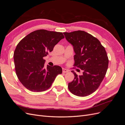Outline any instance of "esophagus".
I'll use <instances>...</instances> for the list:
<instances>
[{
	"instance_id": "esophagus-1",
	"label": "esophagus",
	"mask_w": 125,
	"mask_h": 125,
	"mask_svg": "<svg viewBox=\"0 0 125 125\" xmlns=\"http://www.w3.org/2000/svg\"><path fill=\"white\" fill-rule=\"evenodd\" d=\"M69 71L68 70H67V69H64V68H62V73H68V72Z\"/></svg>"
}]
</instances>
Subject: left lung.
I'll use <instances>...</instances> for the list:
<instances>
[{
  "label": "left lung",
  "mask_w": 125,
  "mask_h": 125,
  "mask_svg": "<svg viewBox=\"0 0 125 125\" xmlns=\"http://www.w3.org/2000/svg\"><path fill=\"white\" fill-rule=\"evenodd\" d=\"M63 34L73 46L74 66L83 72L78 75L71 71L74 78L68 87L75 95H89L98 89L106 73L108 66L106 52L99 40L83 31L64 32Z\"/></svg>",
  "instance_id": "1"
}]
</instances>
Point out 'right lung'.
I'll list each match as a JSON object with an SVG mask.
<instances>
[{
	"label": "right lung",
	"mask_w": 125,
	"mask_h": 125,
	"mask_svg": "<svg viewBox=\"0 0 125 125\" xmlns=\"http://www.w3.org/2000/svg\"><path fill=\"white\" fill-rule=\"evenodd\" d=\"M64 37L62 32L39 30L29 34L18 43L13 54L15 70L19 80L26 89L32 92L44 91L62 73L58 66L47 65L45 68L43 58Z\"/></svg>",
	"instance_id": "right-lung-1"
}]
</instances>
